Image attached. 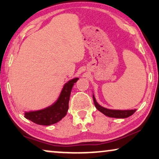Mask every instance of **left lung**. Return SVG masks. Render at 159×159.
I'll return each instance as SVG.
<instances>
[{
  "label": "left lung",
  "mask_w": 159,
  "mask_h": 159,
  "mask_svg": "<svg viewBox=\"0 0 159 159\" xmlns=\"http://www.w3.org/2000/svg\"><path fill=\"white\" fill-rule=\"evenodd\" d=\"M93 101H94L95 106L99 111L103 113L106 116L112 117V118H127L130 116H132L134 112L136 111V109H132V110H112V109H108V108H104L103 106H100L98 103H97L96 100L94 95L93 94Z\"/></svg>",
  "instance_id": "obj_1"
}]
</instances>
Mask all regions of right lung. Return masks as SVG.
Segmentation results:
<instances>
[{
  "label": "right lung",
  "mask_w": 159,
  "mask_h": 159,
  "mask_svg": "<svg viewBox=\"0 0 159 159\" xmlns=\"http://www.w3.org/2000/svg\"><path fill=\"white\" fill-rule=\"evenodd\" d=\"M79 78H75L66 83L57 101L43 109L25 113L26 119L40 125H51L57 123L66 115L69 109V101L74 84Z\"/></svg>",
  "instance_id": "1"
}]
</instances>
